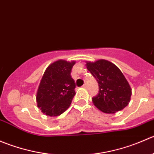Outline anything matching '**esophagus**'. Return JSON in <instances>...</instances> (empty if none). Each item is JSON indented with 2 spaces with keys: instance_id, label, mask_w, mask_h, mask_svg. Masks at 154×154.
I'll list each match as a JSON object with an SVG mask.
<instances>
[{
  "instance_id": "obj_1",
  "label": "esophagus",
  "mask_w": 154,
  "mask_h": 154,
  "mask_svg": "<svg viewBox=\"0 0 154 154\" xmlns=\"http://www.w3.org/2000/svg\"><path fill=\"white\" fill-rule=\"evenodd\" d=\"M83 88H88V85H87L86 83H85V84L83 86Z\"/></svg>"
}]
</instances>
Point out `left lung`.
I'll list each match as a JSON object with an SVG mask.
<instances>
[{
    "label": "left lung",
    "instance_id": "8db88e82",
    "mask_svg": "<svg viewBox=\"0 0 154 154\" xmlns=\"http://www.w3.org/2000/svg\"><path fill=\"white\" fill-rule=\"evenodd\" d=\"M86 68L97 81L99 92L92 98L94 105L104 113H116L128 105L131 88L125 77L113 63L104 60L87 62Z\"/></svg>",
    "mask_w": 154,
    "mask_h": 154
}]
</instances>
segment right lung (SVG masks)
Returning a JSON list of instances; mask_svg holds the SVG:
<instances>
[{
  "mask_svg": "<svg viewBox=\"0 0 154 154\" xmlns=\"http://www.w3.org/2000/svg\"><path fill=\"white\" fill-rule=\"evenodd\" d=\"M75 62L58 60L45 71L36 94L37 106L43 113L57 116L71 105L75 95V83L71 72Z\"/></svg>",
  "mask_w": 154,
  "mask_h": 154,
  "instance_id": "1",
  "label": "right lung"
}]
</instances>
